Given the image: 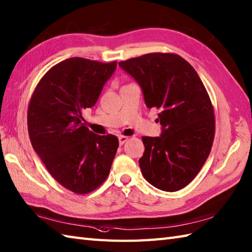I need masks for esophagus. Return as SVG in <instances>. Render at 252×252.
Returning a JSON list of instances; mask_svg holds the SVG:
<instances>
[{"label": "esophagus", "instance_id": "1", "mask_svg": "<svg viewBox=\"0 0 252 252\" xmlns=\"http://www.w3.org/2000/svg\"><path fill=\"white\" fill-rule=\"evenodd\" d=\"M118 139H119V144L120 145H124L126 142V140L128 139V137L127 136H119Z\"/></svg>", "mask_w": 252, "mask_h": 252}]
</instances>
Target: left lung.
I'll list each match as a JSON object with an SVG mask.
<instances>
[{
	"label": "left lung",
	"instance_id": "1",
	"mask_svg": "<svg viewBox=\"0 0 252 252\" xmlns=\"http://www.w3.org/2000/svg\"><path fill=\"white\" fill-rule=\"evenodd\" d=\"M119 66L142 88L146 106L160 109L161 135L142 138L144 178L163 191L185 188L201 171L215 136L213 105L200 76L175 54L144 55Z\"/></svg>",
	"mask_w": 252,
	"mask_h": 252
}]
</instances>
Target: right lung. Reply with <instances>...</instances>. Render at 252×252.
<instances>
[{
  "label": "right lung",
  "mask_w": 252,
  "mask_h": 252,
  "mask_svg": "<svg viewBox=\"0 0 252 252\" xmlns=\"http://www.w3.org/2000/svg\"><path fill=\"white\" fill-rule=\"evenodd\" d=\"M116 67V61L69 58L43 76L29 105L33 149L51 176L77 194L104 183L118 149L115 135H97L81 122L83 110L94 106Z\"/></svg>",
  "instance_id": "1"
}]
</instances>
